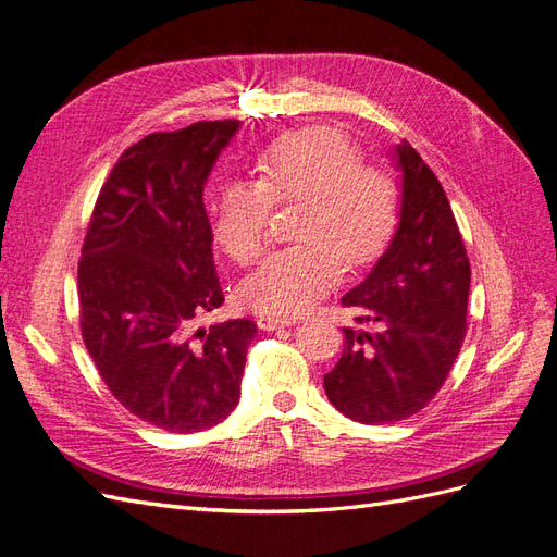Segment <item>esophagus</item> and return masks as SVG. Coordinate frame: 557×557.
I'll list each match as a JSON object with an SVG mask.
<instances>
[{"mask_svg":"<svg viewBox=\"0 0 557 557\" xmlns=\"http://www.w3.org/2000/svg\"><path fill=\"white\" fill-rule=\"evenodd\" d=\"M297 320L295 318H278V315H260L258 318V327L264 332H274L278 327H288L295 325Z\"/></svg>","mask_w":557,"mask_h":557,"instance_id":"esophagus-1","label":"esophagus"}]
</instances>
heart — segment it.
<instances>
[{
  "mask_svg": "<svg viewBox=\"0 0 557 557\" xmlns=\"http://www.w3.org/2000/svg\"><path fill=\"white\" fill-rule=\"evenodd\" d=\"M342 129L313 125L269 144L256 160L258 181H227L213 205V234L239 264L258 262L274 205H299L297 244L269 256L242 288L252 311L299 315L342 281L344 267L372 264L395 237L401 201L379 166L362 164Z\"/></svg>",
  "mask_w": 557,
  "mask_h": 557,
  "instance_id": "heart-1",
  "label": "heart"
}]
</instances>
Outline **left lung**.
<instances>
[{
  "instance_id": "left-lung-1",
  "label": "left lung",
  "mask_w": 557,
  "mask_h": 557,
  "mask_svg": "<svg viewBox=\"0 0 557 557\" xmlns=\"http://www.w3.org/2000/svg\"><path fill=\"white\" fill-rule=\"evenodd\" d=\"M401 211L391 246L369 276L342 297L358 309L344 327V352L325 374L336 411L362 425H387L425 409L440 393L467 332L469 258L440 178L409 141L395 148Z\"/></svg>"
}]
</instances>
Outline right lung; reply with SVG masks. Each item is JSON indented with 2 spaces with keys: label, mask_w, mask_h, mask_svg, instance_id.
Instances as JSON below:
<instances>
[{
  "label": "right lung",
  "mask_w": 557,
  "mask_h": 557,
  "mask_svg": "<svg viewBox=\"0 0 557 557\" xmlns=\"http://www.w3.org/2000/svg\"><path fill=\"white\" fill-rule=\"evenodd\" d=\"M239 121L148 134L99 190L78 262L81 334L111 395L144 423L201 432L242 395L258 327L195 330L225 301L211 252L205 183Z\"/></svg>",
  "instance_id": "obj_1"
}]
</instances>
